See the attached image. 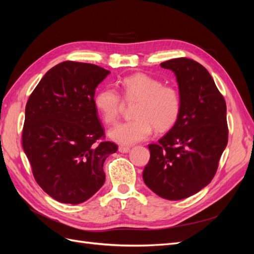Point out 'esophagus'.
I'll return each mask as SVG.
<instances>
[{
    "instance_id": "obj_1",
    "label": "esophagus",
    "mask_w": 254,
    "mask_h": 254,
    "mask_svg": "<svg viewBox=\"0 0 254 254\" xmlns=\"http://www.w3.org/2000/svg\"><path fill=\"white\" fill-rule=\"evenodd\" d=\"M119 151L122 152V153H126V152H129V151H130V148H129V147H126V146H120V147H119Z\"/></svg>"
}]
</instances>
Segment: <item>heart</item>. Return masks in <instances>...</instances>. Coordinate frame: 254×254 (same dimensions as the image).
<instances>
[{
	"instance_id": "obj_1",
	"label": "heart",
	"mask_w": 254,
	"mask_h": 254,
	"mask_svg": "<svg viewBox=\"0 0 254 254\" xmlns=\"http://www.w3.org/2000/svg\"><path fill=\"white\" fill-rule=\"evenodd\" d=\"M120 86L127 102L137 101L133 110L135 119L110 129L108 134L111 140L122 145H132L148 137L152 127L161 132L175 125L181 109L180 94L175 87L142 73L122 79ZM94 104L103 121L109 125L117 122L123 109V99L113 88L99 91Z\"/></svg>"
}]
</instances>
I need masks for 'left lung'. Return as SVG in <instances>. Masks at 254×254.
Here are the masks:
<instances>
[{"label":"left lung","instance_id":"8db88e82","mask_svg":"<svg viewBox=\"0 0 254 254\" xmlns=\"http://www.w3.org/2000/svg\"><path fill=\"white\" fill-rule=\"evenodd\" d=\"M160 65L176 75L181 109L170 131L148 145L143 180L158 196L180 200L198 193L216 174L228 143L227 106L212 76L197 61L182 57Z\"/></svg>","mask_w":254,"mask_h":254}]
</instances>
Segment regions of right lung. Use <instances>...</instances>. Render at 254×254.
<instances>
[{
    "label": "right lung",
    "mask_w": 254,
    "mask_h": 254,
    "mask_svg": "<svg viewBox=\"0 0 254 254\" xmlns=\"http://www.w3.org/2000/svg\"><path fill=\"white\" fill-rule=\"evenodd\" d=\"M109 74L95 64L64 61L47 72L27 101L23 149L37 183L59 202L78 204L93 196L106 179L105 160L118 150L102 141L94 104L95 89Z\"/></svg>",
    "instance_id": "1"
}]
</instances>
